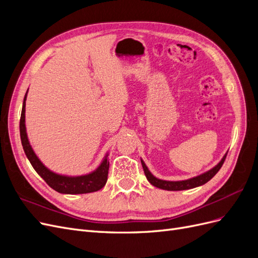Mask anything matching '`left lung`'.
<instances>
[{
	"label": "left lung",
	"instance_id": "1",
	"mask_svg": "<svg viewBox=\"0 0 258 258\" xmlns=\"http://www.w3.org/2000/svg\"><path fill=\"white\" fill-rule=\"evenodd\" d=\"M226 156H227V153H226L223 156V158L221 159V161L218 162L215 167H213L212 169H210L209 171H207V172L199 174L197 176L190 177V178L183 179V181H166V179L157 178L151 173V171L148 170V168L145 165V162L142 159H141V162H142V167H143V170H144V173H145L147 181L150 182L153 186L158 187V188L165 189V190H186V189L195 188V187L201 186V185L206 184L207 182H209L210 179L212 178L222 168Z\"/></svg>",
	"mask_w": 258,
	"mask_h": 258
}]
</instances>
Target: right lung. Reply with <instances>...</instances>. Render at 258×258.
I'll return each mask as SVG.
<instances>
[{
  "mask_svg": "<svg viewBox=\"0 0 258 258\" xmlns=\"http://www.w3.org/2000/svg\"><path fill=\"white\" fill-rule=\"evenodd\" d=\"M29 90V89H28ZM28 90L26 92L25 99L22 103V111L20 117V139L23 151L26 153L27 158L30 163L32 165L33 169L36 171L37 174L40 175L44 181L47 183L52 189L60 194L68 195H76V194H88L100 190L104 187L107 181L108 167H110V161L107 160L108 153L105 154L103 160L101 161L100 165L92 172L83 174V175H64L53 172L50 169L46 167L44 163L37 157L34 153L32 146L30 144L27 128H26V101Z\"/></svg>",
  "mask_w": 258,
  "mask_h": 258,
  "instance_id": "right-lung-1",
  "label": "right lung"
}]
</instances>
